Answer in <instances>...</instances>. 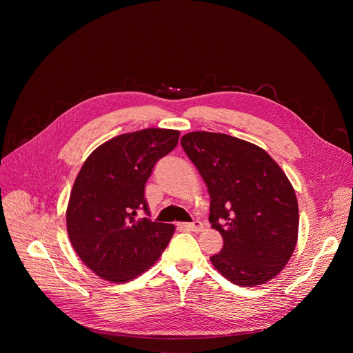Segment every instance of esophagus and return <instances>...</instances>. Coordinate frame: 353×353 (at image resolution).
<instances>
[{"instance_id":"esophagus-1","label":"esophagus","mask_w":353,"mask_h":353,"mask_svg":"<svg viewBox=\"0 0 353 353\" xmlns=\"http://www.w3.org/2000/svg\"><path fill=\"white\" fill-rule=\"evenodd\" d=\"M180 226H181V229L188 230V232H201V230H203V228H204L203 223H201L199 221H195L192 223H181Z\"/></svg>"}]
</instances>
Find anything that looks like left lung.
Masks as SVG:
<instances>
[{"label":"left lung","instance_id":"obj_1","mask_svg":"<svg viewBox=\"0 0 353 353\" xmlns=\"http://www.w3.org/2000/svg\"><path fill=\"white\" fill-rule=\"evenodd\" d=\"M180 143L207 184L210 222L223 239L212 265L243 288L267 283L297 244L299 207L289 179L263 148L228 134L192 131Z\"/></svg>","mask_w":353,"mask_h":353}]
</instances>
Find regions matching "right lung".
Masks as SVG:
<instances>
[{"mask_svg":"<svg viewBox=\"0 0 353 353\" xmlns=\"http://www.w3.org/2000/svg\"><path fill=\"white\" fill-rule=\"evenodd\" d=\"M180 131L145 128L100 146L82 165L67 207V232L82 263L113 283L128 282L152 267L174 225L138 218L148 214L145 183L155 163L179 142Z\"/></svg>","mask_w":353,"mask_h":353,"instance_id":"obj_1","label":"right lung"}]
</instances>
